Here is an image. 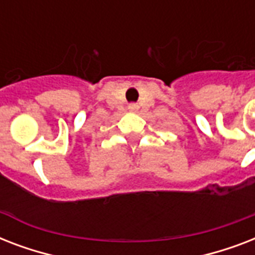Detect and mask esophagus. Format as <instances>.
<instances>
[{
    "instance_id": "34e87169",
    "label": "esophagus",
    "mask_w": 255,
    "mask_h": 255,
    "mask_svg": "<svg viewBox=\"0 0 255 255\" xmlns=\"http://www.w3.org/2000/svg\"><path fill=\"white\" fill-rule=\"evenodd\" d=\"M128 110L131 112H136L137 110H139V106L136 103H131V104H128Z\"/></svg>"
}]
</instances>
